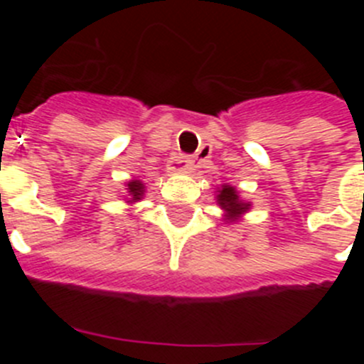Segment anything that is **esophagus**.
Segmentation results:
<instances>
[{
    "instance_id": "34e87169",
    "label": "esophagus",
    "mask_w": 364,
    "mask_h": 364,
    "mask_svg": "<svg viewBox=\"0 0 364 364\" xmlns=\"http://www.w3.org/2000/svg\"><path fill=\"white\" fill-rule=\"evenodd\" d=\"M195 169V160L188 156H176L171 160V171H193Z\"/></svg>"
}]
</instances>
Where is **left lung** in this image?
Here are the masks:
<instances>
[{"mask_svg": "<svg viewBox=\"0 0 364 364\" xmlns=\"http://www.w3.org/2000/svg\"><path fill=\"white\" fill-rule=\"evenodd\" d=\"M215 200L220 205V210L224 211L222 220L228 222V224H235V222L242 220L244 215L252 210V202L244 200L239 195V191H237V188L230 184H222L217 189Z\"/></svg>", "mask_w": 364, "mask_h": 364, "instance_id": "obj_1", "label": "left lung"}]
</instances>
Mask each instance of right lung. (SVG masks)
<instances>
[{
  "mask_svg": "<svg viewBox=\"0 0 364 364\" xmlns=\"http://www.w3.org/2000/svg\"><path fill=\"white\" fill-rule=\"evenodd\" d=\"M144 195H146V184H144L142 180L133 178L125 184L124 198L127 204H136V202L142 200Z\"/></svg>",
  "mask_w": 364,
  "mask_h": 364,
  "instance_id": "right-lung-1",
  "label": "right lung"
}]
</instances>
